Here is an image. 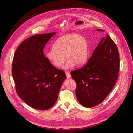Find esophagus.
I'll return each instance as SVG.
<instances>
[{
	"mask_svg": "<svg viewBox=\"0 0 133 133\" xmlns=\"http://www.w3.org/2000/svg\"><path fill=\"white\" fill-rule=\"evenodd\" d=\"M65 74L67 78H71V74L70 73L69 71H65Z\"/></svg>",
	"mask_w": 133,
	"mask_h": 133,
	"instance_id": "esophagus-1",
	"label": "esophagus"
}]
</instances>
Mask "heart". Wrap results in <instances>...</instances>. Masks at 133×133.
Listing matches in <instances>:
<instances>
[{
	"instance_id": "heart-1",
	"label": "heart",
	"mask_w": 133,
	"mask_h": 133,
	"mask_svg": "<svg viewBox=\"0 0 133 133\" xmlns=\"http://www.w3.org/2000/svg\"><path fill=\"white\" fill-rule=\"evenodd\" d=\"M89 53V45L85 37L69 34L59 38L54 43L53 48L45 53V57L54 66L58 68L63 65L66 58L68 60L64 68L69 69L75 65H83L88 59Z\"/></svg>"
}]
</instances>
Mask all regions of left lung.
I'll return each mask as SVG.
<instances>
[{
	"label": "left lung",
	"instance_id": "8db88e82",
	"mask_svg": "<svg viewBox=\"0 0 133 133\" xmlns=\"http://www.w3.org/2000/svg\"><path fill=\"white\" fill-rule=\"evenodd\" d=\"M119 65L116 44L109 35L103 37L87 64L70 73L76 84L75 94L81 105L92 108L107 98L117 80Z\"/></svg>",
	"mask_w": 133,
	"mask_h": 133
}]
</instances>
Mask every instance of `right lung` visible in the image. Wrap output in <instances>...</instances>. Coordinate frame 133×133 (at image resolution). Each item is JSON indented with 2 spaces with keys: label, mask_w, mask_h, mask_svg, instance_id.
Returning a JSON list of instances; mask_svg holds the SVG:
<instances>
[{
  "label": "right lung",
  "mask_w": 133,
  "mask_h": 133,
  "mask_svg": "<svg viewBox=\"0 0 133 133\" xmlns=\"http://www.w3.org/2000/svg\"><path fill=\"white\" fill-rule=\"evenodd\" d=\"M56 33L33 35L16 50L12 75L18 96L30 107L47 110L57 102L66 75L46 59L44 48Z\"/></svg>",
  "instance_id": "1"
}]
</instances>
